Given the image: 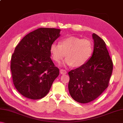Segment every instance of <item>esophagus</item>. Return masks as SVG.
I'll list each match as a JSON object with an SVG mask.
<instances>
[{
    "instance_id": "34e87169",
    "label": "esophagus",
    "mask_w": 123,
    "mask_h": 123,
    "mask_svg": "<svg viewBox=\"0 0 123 123\" xmlns=\"http://www.w3.org/2000/svg\"><path fill=\"white\" fill-rule=\"evenodd\" d=\"M67 71L66 70H64V69H61L60 70V73L61 74H67Z\"/></svg>"
}]
</instances>
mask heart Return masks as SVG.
Returning a JSON list of instances; mask_svg holds the SVG:
<instances>
[{"label":"heart","instance_id":"b5f03b06","mask_svg":"<svg viewBox=\"0 0 123 123\" xmlns=\"http://www.w3.org/2000/svg\"><path fill=\"white\" fill-rule=\"evenodd\" d=\"M50 51L52 58L57 63H60L66 55L67 58L64 61V64L80 67L90 59L93 47L89 39L70 36L62 39L60 44L52 43Z\"/></svg>","mask_w":123,"mask_h":123}]
</instances>
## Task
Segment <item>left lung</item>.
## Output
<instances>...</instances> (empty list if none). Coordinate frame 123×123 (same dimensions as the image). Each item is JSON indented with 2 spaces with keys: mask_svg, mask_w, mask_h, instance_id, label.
Segmentation results:
<instances>
[{
  "mask_svg": "<svg viewBox=\"0 0 123 123\" xmlns=\"http://www.w3.org/2000/svg\"><path fill=\"white\" fill-rule=\"evenodd\" d=\"M92 37L94 49L90 59L68 73L70 96L82 104L94 100L107 88L113 70V62L105 42L94 33Z\"/></svg>",
  "mask_w": 123,
  "mask_h": 123,
  "instance_id": "left-lung-1",
  "label": "left lung"
}]
</instances>
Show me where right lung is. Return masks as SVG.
<instances>
[{
  "mask_svg": "<svg viewBox=\"0 0 123 123\" xmlns=\"http://www.w3.org/2000/svg\"><path fill=\"white\" fill-rule=\"evenodd\" d=\"M60 29L41 28L26 35L11 56L12 80L17 90L27 98L37 100L49 92L59 69L50 58L51 44Z\"/></svg>",
  "mask_w": 123,
  "mask_h": 123,
  "instance_id": "add662e5",
  "label": "right lung"
}]
</instances>
